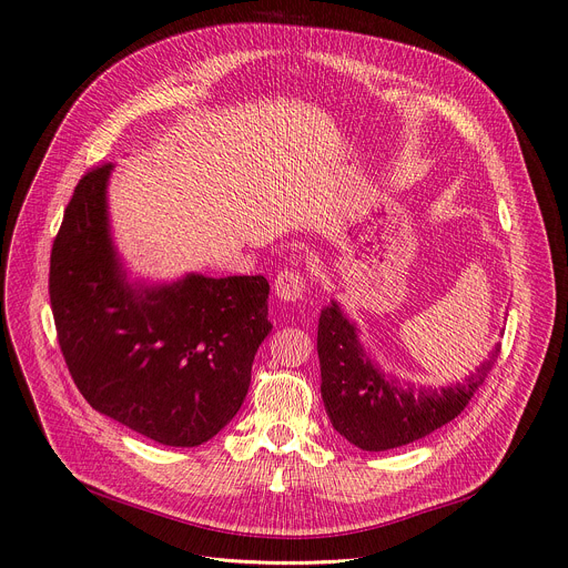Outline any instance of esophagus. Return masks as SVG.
<instances>
[{"label":"esophagus","instance_id":"1","mask_svg":"<svg viewBox=\"0 0 568 568\" xmlns=\"http://www.w3.org/2000/svg\"><path fill=\"white\" fill-rule=\"evenodd\" d=\"M306 287H308L306 276L298 270H285L274 281V290L281 301H301L306 294Z\"/></svg>","mask_w":568,"mask_h":568}]
</instances>
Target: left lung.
<instances>
[{
  "instance_id": "1",
  "label": "left lung",
  "mask_w": 568,
  "mask_h": 568,
  "mask_svg": "<svg viewBox=\"0 0 568 568\" xmlns=\"http://www.w3.org/2000/svg\"><path fill=\"white\" fill-rule=\"evenodd\" d=\"M317 354L322 399L333 429L361 449L384 452L425 438L455 420L496 365L500 347L464 384L438 390L404 388L367 358L356 326L331 301L320 317Z\"/></svg>"
}]
</instances>
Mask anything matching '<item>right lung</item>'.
I'll return each instance as SVG.
<instances>
[{
	"mask_svg": "<svg viewBox=\"0 0 568 568\" xmlns=\"http://www.w3.org/2000/svg\"><path fill=\"white\" fill-rule=\"evenodd\" d=\"M111 164L74 186L50 255L59 347L84 399L128 429L196 447L240 410L267 320L264 276L125 281L106 219Z\"/></svg>",
	"mask_w": 568,
	"mask_h": 568,
	"instance_id": "1",
	"label": "right lung"
}]
</instances>
